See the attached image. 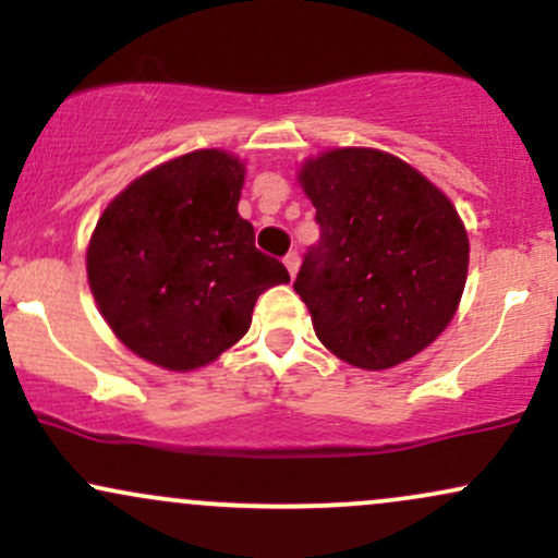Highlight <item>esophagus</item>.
<instances>
[{"label": "esophagus", "mask_w": 558, "mask_h": 558, "mask_svg": "<svg viewBox=\"0 0 558 558\" xmlns=\"http://www.w3.org/2000/svg\"><path fill=\"white\" fill-rule=\"evenodd\" d=\"M299 254L296 252H288L286 254V257H283V265L288 267V272H291V278H293V275H296V270H299Z\"/></svg>", "instance_id": "obj_1"}]
</instances>
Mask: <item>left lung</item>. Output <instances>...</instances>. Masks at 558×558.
I'll return each instance as SVG.
<instances>
[{
  "instance_id": "1",
  "label": "left lung",
  "mask_w": 558,
  "mask_h": 558,
  "mask_svg": "<svg viewBox=\"0 0 558 558\" xmlns=\"http://www.w3.org/2000/svg\"><path fill=\"white\" fill-rule=\"evenodd\" d=\"M319 241L293 291L338 360L388 369L427 349L451 323L470 265L457 209L403 159L332 149L299 172Z\"/></svg>"
}]
</instances>
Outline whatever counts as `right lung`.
Instances as JSON below:
<instances>
[{
	"label": "right lung",
	"mask_w": 558,
	"mask_h": 558,
	"mask_svg": "<svg viewBox=\"0 0 558 558\" xmlns=\"http://www.w3.org/2000/svg\"><path fill=\"white\" fill-rule=\"evenodd\" d=\"M241 159L198 149L133 181L96 222L88 286L114 336L172 373L215 362L252 325L259 293L288 283L239 215Z\"/></svg>",
	"instance_id": "obj_1"
}]
</instances>
